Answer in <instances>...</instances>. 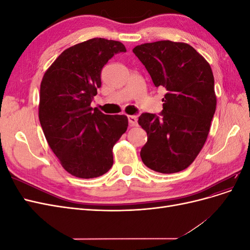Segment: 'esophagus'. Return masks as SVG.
I'll list each match as a JSON object with an SVG mask.
<instances>
[{
	"instance_id": "esophagus-1",
	"label": "esophagus",
	"mask_w": 250,
	"mask_h": 250,
	"mask_svg": "<svg viewBox=\"0 0 250 250\" xmlns=\"http://www.w3.org/2000/svg\"><path fill=\"white\" fill-rule=\"evenodd\" d=\"M128 122L130 126H137L138 125V117L137 116H128Z\"/></svg>"
}]
</instances>
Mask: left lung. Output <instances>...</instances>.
<instances>
[{
	"mask_svg": "<svg viewBox=\"0 0 250 250\" xmlns=\"http://www.w3.org/2000/svg\"><path fill=\"white\" fill-rule=\"evenodd\" d=\"M133 53L156 87H165L160 115L144 112L147 132L143 163L160 173L187 169L202 149L216 110L214 76L208 62L190 44L161 41L137 46Z\"/></svg>",
	"mask_w": 250,
	"mask_h": 250,
	"instance_id": "left-lung-1",
	"label": "left lung"
}]
</instances>
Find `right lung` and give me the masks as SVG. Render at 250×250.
<instances>
[{
	"label": "right lung",
	"instance_id": "right-lung-1",
	"mask_svg": "<svg viewBox=\"0 0 250 250\" xmlns=\"http://www.w3.org/2000/svg\"><path fill=\"white\" fill-rule=\"evenodd\" d=\"M124 44L92 39L64 50L41 83L40 122L50 148L62 167L79 178L106 173L113 164L112 148L127 130L124 115H104L90 107L101 71Z\"/></svg>",
	"mask_w": 250,
	"mask_h": 250
}]
</instances>
